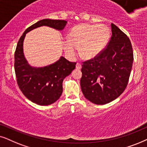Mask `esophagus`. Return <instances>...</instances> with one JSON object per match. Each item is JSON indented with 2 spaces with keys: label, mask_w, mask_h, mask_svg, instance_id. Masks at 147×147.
Returning a JSON list of instances; mask_svg holds the SVG:
<instances>
[{
  "label": "esophagus",
  "mask_w": 147,
  "mask_h": 147,
  "mask_svg": "<svg viewBox=\"0 0 147 147\" xmlns=\"http://www.w3.org/2000/svg\"><path fill=\"white\" fill-rule=\"evenodd\" d=\"M76 68H77V69H81V64L80 63H77V65H76Z\"/></svg>",
  "instance_id": "1"
}]
</instances>
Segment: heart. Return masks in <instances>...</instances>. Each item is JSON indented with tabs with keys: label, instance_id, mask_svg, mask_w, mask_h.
<instances>
[{
	"label": "heart",
	"instance_id": "1",
	"mask_svg": "<svg viewBox=\"0 0 147 147\" xmlns=\"http://www.w3.org/2000/svg\"><path fill=\"white\" fill-rule=\"evenodd\" d=\"M110 38V30L104 25L81 24L72 29L69 39L63 41V48L69 57H74L76 48L84 59L95 58L106 46Z\"/></svg>",
	"mask_w": 147,
	"mask_h": 147
}]
</instances>
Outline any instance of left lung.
I'll list each match as a JSON object with an SVG mask.
<instances>
[{
	"instance_id": "1",
	"label": "left lung",
	"mask_w": 147,
	"mask_h": 147,
	"mask_svg": "<svg viewBox=\"0 0 147 147\" xmlns=\"http://www.w3.org/2000/svg\"><path fill=\"white\" fill-rule=\"evenodd\" d=\"M111 28L112 35L106 48L82 64V92L86 99L97 105L111 102L124 92L134 60L128 37L113 23Z\"/></svg>"
}]
</instances>
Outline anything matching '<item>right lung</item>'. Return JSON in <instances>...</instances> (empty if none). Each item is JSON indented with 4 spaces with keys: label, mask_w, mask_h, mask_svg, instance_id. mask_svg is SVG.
<instances>
[{
    "label": "right lung",
    "mask_w": 147,
    "mask_h": 147,
    "mask_svg": "<svg viewBox=\"0 0 147 147\" xmlns=\"http://www.w3.org/2000/svg\"><path fill=\"white\" fill-rule=\"evenodd\" d=\"M67 21L64 20L42 19L29 27L19 39L15 52V71L17 85L29 100L40 105L54 103L62 93V82L76 67V62H71L61 56L54 64L37 68L27 63L23 54V40L27 32L41 26H48L62 30Z\"/></svg>",
    "instance_id": "1"
}]
</instances>
